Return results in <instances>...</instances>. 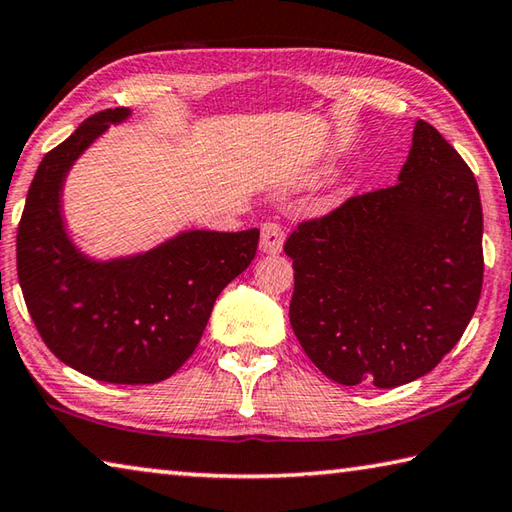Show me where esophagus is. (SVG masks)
<instances>
[{"label":"esophagus","instance_id":"1","mask_svg":"<svg viewBox=\"0 0 512 512\" xmlns=\"http://www.w3.org/2000/svg\"><path fill=\"white\" fill-rule=\"evenodd\" d=\"M284 244V230L282 225L268 221L262 225V237H259V250L266 255H275L282 250Z\"/></svg>","mask_w":512,"mask_h":512}]
</instances>
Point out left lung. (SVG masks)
Masks as SVG:
<instances>
[{"label":"left lung","mask_w":512,"mask_h":512,"mask_svg":"<svg viewBox=\"0 0 512 512\" xmlns=\"http://www.w3.org/2000/svg\"><path fill=\"white\" fill-rule=\"evenodd\" d=\"M479 185L418 119L400 183L298 223L289 320L307 357L343 386L395 388L461 341L481 298Z\"/></svg>","instance_id":"left-lung-1"}]
</instances>
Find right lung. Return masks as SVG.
<instances>
[{
  "instance_id": "right-lung-1",
  "label": "right lung",
  "mask_w": 512,
  "mask_h": 512,
  "mask_svg": "<svg viewBox=\"0 0 512 512\" xmlns=\"http://www.w3.org/2000/svg\"><path fill=\"white\" fill-rule=\"evenodd\" d=\"M131 115H92L42 158L17 225V277L47 348L108 384H155L192 357L219 293L255 259L259 230H189L144 255L92 262L69 241L60 189L74 160Z\"/></svg>"
}]
</instances>
